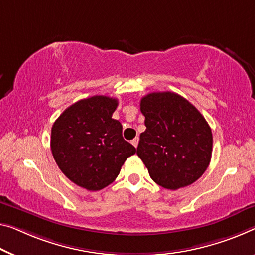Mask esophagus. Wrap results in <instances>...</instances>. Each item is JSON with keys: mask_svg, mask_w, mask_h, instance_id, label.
<instances>
[{"mask_svg": "<svg viewBox=\"0 0 255 255\" xmlns=\"http://www.w3.org/2000/svg\"><path fill=\"white\" fill-rule=\"evenodd\" d=\"M133 146H134V148H136L138 147V143H139V139L138 138H135V139H133L132 140V142H131Z\"/></svg>", "mask_w": 255, "mask_h": 255, "instance_id": "obj_1", "label": "esophagus"}]
</instances>
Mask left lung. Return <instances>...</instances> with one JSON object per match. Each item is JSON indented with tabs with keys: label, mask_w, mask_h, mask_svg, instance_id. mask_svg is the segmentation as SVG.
<instances>
[{
	"label": "left lung",
	"mask_w": 255,
	"mask_h": 255,
	"mask_svg": "<svg viewBox=\"0 0 255 255\" xmlns=\"http://www.w3.org/2000/svg\"><path fill=\"white\" fill-rule=\"evenodd\" d=\"M146 131L136 155L150 178L166 189L189 186L202 177L212 156L210 125L198 109L174 92H151L141 98Z\"/></svg>",
	"instance_id": "1"
}]
</instances>
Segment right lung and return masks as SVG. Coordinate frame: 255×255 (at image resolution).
<instances>
[{"instance_id":"add662e5","label":"right lung","mask_w":255,"mask_h":255,"mask_svg":"<svg viewBox=\"0 0 255 255\" xmlns=\"http://www.w3.org/2000/svg\"><path fill=\"white\" fill-rule=\"evenodd\" d=\"M115 98L93 96L78 100L58 117L51 130V151L70 181L100 190L114 181L135 148L122 136V124L113 119Z\"/></svg>"}]
</instances>
